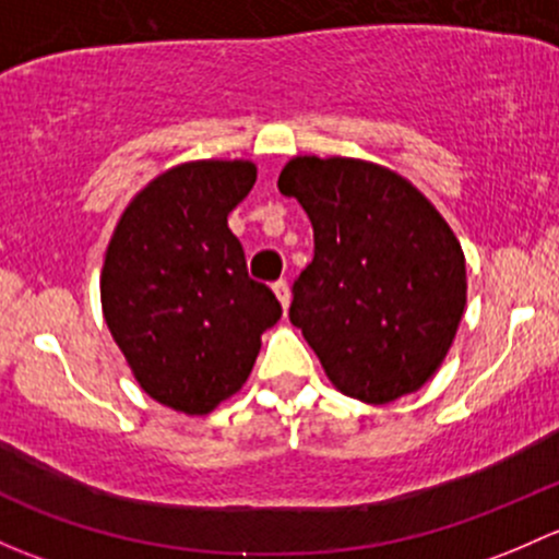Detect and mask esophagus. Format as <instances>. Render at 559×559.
<instances>
[{
	"instance_id": "obj_1",
	"label": "esophagus",
	"mask_w": 559,
	"mask_h": 559,
	"mask_svg": "<svg viewBox=\"0 0 559 559\" xmlns=\"http://www.w3.org/2000/svg\"><path fill=\"white\" fill-rule=\"evenodd\" d=\"M274 296L280 298L282 309H287V304H290V287H287V282H285V280L274 282Z\"/></svg>"
}]
</instances>
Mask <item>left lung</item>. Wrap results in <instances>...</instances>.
I'll use <instances>...</instances> for the list:
<instances>
[{
  "label": "left lung",
  "instance_id": "8db88e82",
  "mask_svg": "<svg viewBox=\"0 0 559 559\" xmlns=\"http://www.w3.org/2000/svg\"><path fill=\"white\" fill-rule=\"evenodd\" d=\"M314 228L290 322L333 388L390 404L444 364L465 312V255L412 182L360 158L296 155L280 175Z\"/></svg>",
  "mask_w": 559,
  "mask_h": 559
}]
</instances>
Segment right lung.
Segmentation results:
<instances>
[{
	"label": "right lung",
	"mask_w": 559,
	"mask_h": 559,
	"mask_svg": "<svg viewBox=\"0 0 559 559\" xmlns=\"http://www.w3.org/2000/svg\"><path fill=\"white\" fill-rule=\"evenodd\" d=\"M252 160H188L131 199L102 266V312L134 379L158 404L210 414L239 393L282 307L247 277L228 212Z\"/></svg>",
	"instance_id": "right-lung-1"
}]
</instances>
